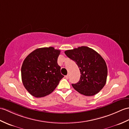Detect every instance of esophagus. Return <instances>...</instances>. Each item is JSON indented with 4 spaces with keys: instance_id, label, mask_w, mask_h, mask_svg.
I'll return each mask as SVG.
<instances>
[{
    "instance_id": "1",
    "label": "esophagus",
    "mask_w": 129,
    "mask_h": 129,
    "mask_svg": "<svg viewBox=\"0 0 129 129\" xmlns=\"http://www.w3.org/2000/svg\"><path fill=\"white\" fill-rule=\"evenodd\" d=\"M65 77H66V79H69V75H67V76H65Z\"/></svg>"
}]
</instances>
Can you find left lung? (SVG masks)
Masks as SVG:
<instances>
[{
  "instance_id": "obj_1",
  "label": "left lung",
  "mask_w": 129,
  "mask_h": 129,
  "mask_svg": "<svg viewBox=\"0 0 129 129\" xmlns=\"http://www.w3.org/2000/svg\"><path fill=\"white\" fill-rule=\"evenodd\" d=\"M65 54L76 62L81 74L79 81L72 84L74 88L86 96L98 93L107 81L108 70L103 58L94 50L85 46L67 50Z\"/></svg>"
}]
</instances>
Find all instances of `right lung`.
I'll use <instances>...</instances> for the list:
<instances>
[{"mask_svg":"<svg viewBox=\"0 0 129 129\" xmlns=\"http://www.w3.org/2000/svg\"><path fill=\"white\" fill-rule=\"evenodd\" d=\"M60 50L52 47L38 48L24 60L21 78L25 88L33 96L43 97L51 93L64 77L58 64Z\"/></svg>","mask_w":129,"mask_h":129,"instance_id":"add662e5","label":"right lung"}]
</instances>
